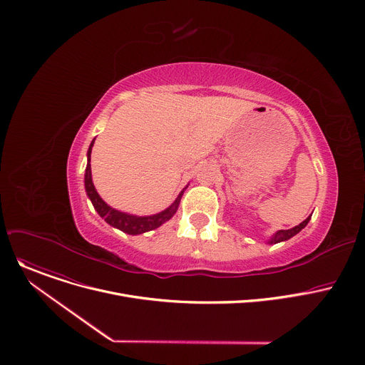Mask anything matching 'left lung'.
Masks as SVG:
<instances>
[{"mask_svg": "<svg viewBox=\"0 0 365 365\" xmlns=\"http://www.w3.org/2000/svg\"><path fill=\"white\" fill-rule=\"evenodd\" d=\"M310 217H312V215H310ZM310 217H307L303 222H300L299 225H296V227H293V228H290V230H279L277 232H274V234L270 237V240L267 241V244H277V242L290 240L292 237H294L296 234H299V232L307 225V222L310 221Z\"/></svg>", "mask_w": 365, "mask_h": 365, "instance_id": "left-lung-1", "label": "left lung"}]
</instances>
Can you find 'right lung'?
<instances>
[{
  "mask_svg": "<svg viewBox=\"0 0 365 365\" xmlns=\"http://www.w3.org/2000/svg\"><path fill=\"white\" fill-rule=\"evenodd\" d=\"M95 138L91 141V145L88 148L86 158H88V165L85 169V190L88 197L91 199L95 211L98 212V215L106 221L107 224H110L114 228H118L120 231L130 234V235H138V234H144L147 231H153L155 228H159L160 225H163L165 222H168L178 211L182 195L185 192V187L178 197L175 199V202L166 207L165 211L154 214V215H147V217H138V215H133V214H127V212H121L118 210H114L107 202H103V199L98 195L93 182H92V173H91V151L93 147Z\"/></svg>",
  "mask_w": 365,
  "mask_h": 365,
  "instance_id": "obj_1",
  "label": "right lung"
}]
</instances>
